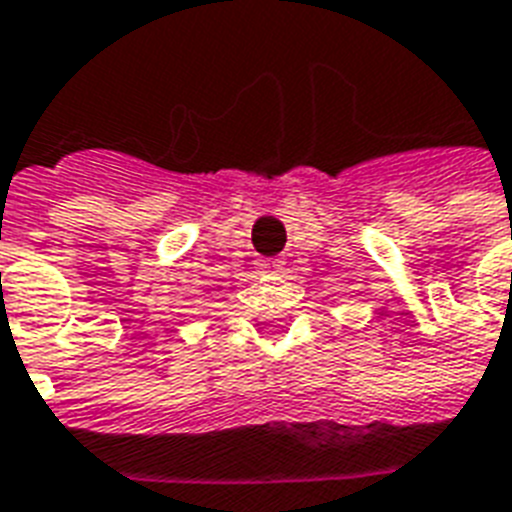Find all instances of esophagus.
Segmentation results:
<instances>
[{
  "instance_id": "1",
  "label": "esophagus",
  "mask_w": 512,
  "mask_h": 512,
  "mask_svg": "<svg viewBox=\"0 0 512 512\" xmlns=\"http://www.w3.org/2000/svg\"><path fill=\"white\" fill-rule=\"evenodd\" d=\"M260 271H265V273L282 271V263H279V260H263V263H260Z\"/></svg>"
}]
</instances>
